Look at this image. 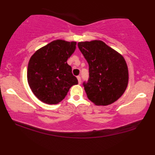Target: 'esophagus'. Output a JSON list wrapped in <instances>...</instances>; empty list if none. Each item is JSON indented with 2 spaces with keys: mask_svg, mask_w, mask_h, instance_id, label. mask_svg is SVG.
Listing matches in <instances>:
<instances>
[{
  "mask_svg": "<svg viewBox=\"0 0 155 155\" xmlns=\"http://www.w3.org/2000/svg\"><path fill=\"white\" fill-rule=\"evenodd\" d=\"M77 79H78V81H79V84H81V76H77Z\"/></svg>",
  "mask_w": 155,
  "mask_h": 155,
  "instance_id": "34e87169",
  "label": "esophagus"
}]
</instances>
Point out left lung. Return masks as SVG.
I'll return each mask as SVG.
<instances>
[{"instance_id": "8db88e82", "label": "left lung", "mask_w": 155, "mask_h": 155, "mask_svg": "<svg viewBox=\"0 0 155 155\" xmlns=\"http://www.w3.org/2000/svg\"><path fill=\"white\" fill-rule=\"evenodd\" d=\"M78 47L89 64V79L83 82L89 100L97 106L118 100L128 83L123 57L102 41L79 42Z\"/></svg>"}]
</instances>
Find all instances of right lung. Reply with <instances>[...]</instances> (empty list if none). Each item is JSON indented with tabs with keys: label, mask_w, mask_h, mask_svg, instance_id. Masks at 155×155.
<instances>
[{
	"label": "right lung",
	"mask_w": 155,
	"mask_h": 155,
	"mask_svg": "<svg viewBox=\"0 0 155 155\" xmlns=\"http://www.w3.org/2000/svg\"><path fill=\"white\" fill-rule=\"evenodd\" d=\"M76 43L53 41L32 55L27 71L32 92L42 102L57 104L66 96L78 80L67 63L76 49Z\"/></svg>",
	"instance_id": "1"
}]
</instances>
